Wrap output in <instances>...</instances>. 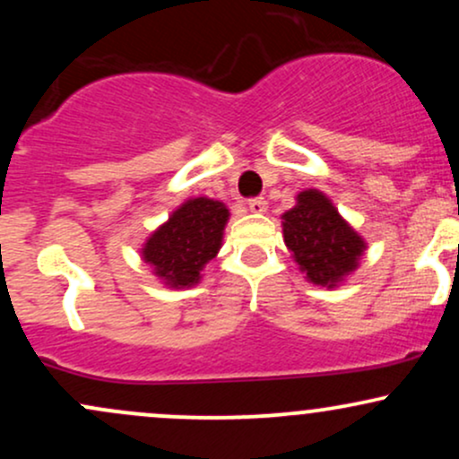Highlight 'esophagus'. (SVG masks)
<instances>
[{
  "mask_svg": "<svg viewBox=\"0 0 459 459\" xmlns=\"http://www.w3.org/2000/svg\"><path fill=\"white\" fill-rule=\"evenodd\" d=\"M247 209H250L252 213L267 212V200L265 198H250L247 200Z\"/></svg>",
  "mask_w": 459,
  "mask_h": 459,
  "instance_id": "34e87169",
  "label": "esophagus"
}]
</instances>
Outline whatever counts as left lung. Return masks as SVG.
<instances>
[{"instance_id":"8db88e82","label":"left lung","mask_w":459,"mask_h":459,"mask_svg":"<svg viewBox=\"0 0 459 459\" xmlns=\"http://www.w3.org/2000/svg\"><path fill=\"white\" fill-rule=\"evenodd\" d=\"M296 207L282 213L284 244L307 281L336 287L358 267L365 239L341 218L332 200L319 189L298 194Z\"/></svg>"}]
</instances>
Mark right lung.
Here are the masks:
<instances>
[{
    "label": "right lung",
    "instance_id": "obj_1",
    "mask_svg": "<svg viewBox=\"0 0 459 459\" xmlns=\"http://www.w3.org/2000/svg\"><path fill=\"white\" fill-rule=\"evenodd\" d=\"M229 209L212 198H189L142 246V259L168 287L186 289L222 247Z\"/></svg>",
    "mask_w": 459,
    "mask_h": 459
}]
</instances>
